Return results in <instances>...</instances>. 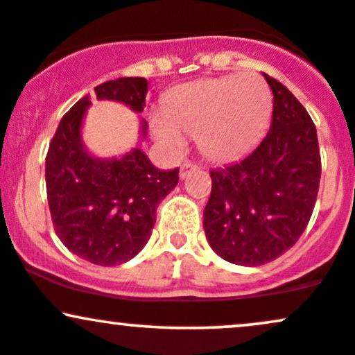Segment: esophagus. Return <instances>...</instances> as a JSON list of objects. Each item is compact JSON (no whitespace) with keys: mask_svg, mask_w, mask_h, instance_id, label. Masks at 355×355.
Listing matches in <instances>:
<instances>
[{"mask_svg":"<svg viewBox=\"0 0 355 355\" xmlns=\"http://www.w3.org/2000/svg\"><path fill=\"white\" fill-rule=\"evenodd\" d=\"M195 170H198V165L193 164V162L187 160L183 162L182 166H180V178L183 180V178H187L191 172H195Z\"/></svg>","mask_w":355,"mask_h":355,"instance_id":"1","label":"esophagus"}]
</instances>
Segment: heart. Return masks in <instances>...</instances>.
<instances>
[{
	"label": "heart",
	"mask_w": 355,
	"mask_h": 355,
	"mask_svg": "<svg viewBox=\"0 0 355 355\" xmlns=\"http://www.w3.org/2000/svg\"><path fill=\"white\" fill-rule=\"evenodd\" d=\"M270 115V92L255 73L198 80L173 88L150 116L153 135L180 150L195 133L202 153L230 162L257 144Z\"/></svg>",
	"instance_id": "b5f03b06"
}]
</instances>
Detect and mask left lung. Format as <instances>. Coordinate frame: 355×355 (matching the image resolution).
I'll list each match as a JSON object with an SVG mask.
<instances>
[{
    "mask_svg": "<svg viewBox=\"0 0 355 355\" xmlns=\"http://www.w3.org/2000/svg\"><path fill=\"white\" fill-rule=\"evenodd\" d=\"M270 130L239 164L211 170L203 211L210 247L237 266H263L295 245L315 207L320 150L311 115L272 76Z\"/></svg>",
    "mask_w": 355,
    "mask_h": 355,
    "instance_id": "obj_1",
    "label": "left lung"
}]
</instances>
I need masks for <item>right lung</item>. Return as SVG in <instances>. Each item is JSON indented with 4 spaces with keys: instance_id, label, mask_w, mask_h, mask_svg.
<instances>
[{
    "instance_id": "1",
    "label": "right lung",
    "mask_w": 355,
    "mask_h": 355,
    "mask_svg": "<svg viewBox=\"0 0 355 355\" xmlns=\"http://www.w3.org/2000/svg\"><path fill=\"white\" fill-rule=\"evenodd\" d=\"M146 89L145 78L128 76L105 81L95 93L98 100H116L141 112ZM89 100L83 96L64 113L50 141L48 207L68 250L95 266H118L148 242L158 203L178 183V168L162 172L138 148L120 160L89 157L80 137Z\"/></svg>"
}]
</instances>
